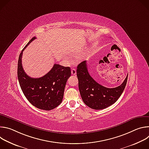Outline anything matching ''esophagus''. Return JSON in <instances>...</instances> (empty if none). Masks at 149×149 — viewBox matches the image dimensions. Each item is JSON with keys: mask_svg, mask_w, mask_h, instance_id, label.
Segmentation results:
<instances>
[{"mask_svg": "<svg viewBox=\"0 0 149 149\" xmlns=\"http://www.w3.org/2000/svg\"><path fill=\"white\" fill-rule=\"evenodd\" d=\"M71 74H72V75H76V74H77L76 70L74 69V68H72V70H71Z\"/></svg>", "mask_w": 149, "mask_h": 149, "instance_id": "obj_1", "label": "esophagus"}]
</instances>
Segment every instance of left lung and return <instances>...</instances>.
<instances>
[{
  "instance_id": "obj_1",
  "label": "left lung",
  "mask_w": 149,
  "mask_h": 149,
  "mask_svg": "<svg viewBox=\"0 0 149 149\" xmlns=\"http://www.w3.org/2000/svg\"><path fill=\"white\" fill-rule=\"evenodd\" d=\"M79 91L82 101L94 110L107 108L117 101L122 94L127 81L125 79L120 86L116 88H107L97 82L89 74L87 61L81 62L77 67Z\"/></svg>"
}]
</instances>
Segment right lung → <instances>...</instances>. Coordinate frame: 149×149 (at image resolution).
<instances>
[{
	"mask_svg": "<svg viewBox=\"0 0 149 149\" xmlns=\"http://www.w3.org/2000/svg\"><path fill=\"white\" fill-rule=\"evenodd\" d=\"M36 38H32L21 51L17 64V78L21 89L27 100L38 109L49 111L61 103L67 81L71 76V68L58 64L44 76L38 78L29 77L22 64L23 51Z\"/></svg>",
	"mask_w": 149,
	"mask_h": 149,
	"instance_id": "1",
	"label": "right lung"
}]
</instances>
